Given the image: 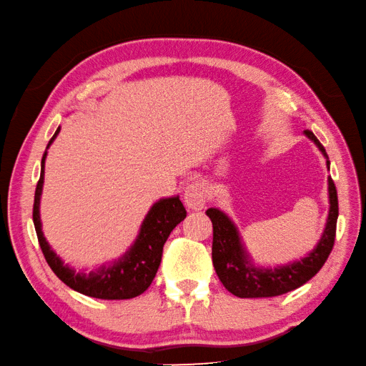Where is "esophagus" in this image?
Segmentation results:
<instances>
[{"label":"esophagus","mask_w":366,"mask_h":366,"mask_svg":"<svg viewBox=\"0 0 366 366\" xmlns=\"http://www.w3.org/2000/svg\"><path fill=\"white\" fill-rule=\"evenodd\" d=\"M207 200H208V191H207V184L203 182L197 180L186 186L184 189L186 207L199 211L204 207V204H207Z\"/></svg>","instance_id":"obj_1"}]
</instances>
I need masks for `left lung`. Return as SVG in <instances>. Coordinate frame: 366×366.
Here are the masks:
<instances>
[{"instance_id":"1","label":"left lung","mask_w":366,"mask_h":366,"mask_svg":"<svg viewBox=\"0 0 366 366\" xmlns=\"http://www.w3.org/2000/svg\"><path fill=\"white\" fill-rule=\"evenodd\" d=\"M305 135L314 141L320 152L326 158L329 169V158L322 142L310 130H305ZM329 191V214L326 227L317 247L305 257L276 267H257L253 264L250 254L240 239L239 229L224 211L209 208L207 216L212 222V264L219 280L228 292L239 298H270L282 293L295 290L306 284L325 265L327 256L331 254L335 228L338 217V199L332 178H327Z\"/></svg>"}]
</instances>
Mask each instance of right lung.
I'll return each mask as SVG.
<instances>
[{
	"label": "right lung",
	"mask_w": 366,
	"mask_h": 366,
	"mask_svg": "<svg viewBox=\"0 0 366 366\" xmlns=\"http://www.w3.org/2000/svg\"><path fill=\"white\" fill-rule=\"evenodd\" d=\"M60 127L56 130L54 137L48 142L41 158L40 180L35 188L34 197V227L37 231L39 244L51 270L57 274L60 281H64L68 287L82 293V295L99 298V300H130L141 295L152 284L162 262L163 247L171 231L186 217V209L178 195L175 197L159 199L152 204V208L142 220L139 233L129 250L119 259L110 264L97 267L96 270L84 272L74 270L61 261V257L52 250L48 240L44 239L40 220V197L44 180V159L48 155V149L59 135Z\"/></svg>",
	"instance_id": "1"
}]
</instances>
